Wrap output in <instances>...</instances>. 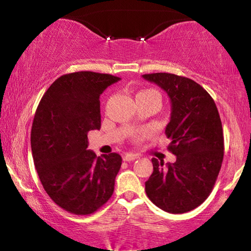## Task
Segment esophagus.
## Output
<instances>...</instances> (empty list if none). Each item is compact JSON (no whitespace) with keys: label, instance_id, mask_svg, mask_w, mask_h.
Here are the masks:
<instances>
[{"label":"esophagus","instance_id":"1","mask_svg":"<svg viewBox=\"0 0 251 251\" xmlns=\"http://www.w3.org/2000/svg\"><path fill=\"white\" fill-rule=\"evenodd\" d=\"M137 159H139L138 154L128 153V154H125V155H123V161H128V162H130V161H135Z\"/></svg>","mask_w":251,"mask_h":251}]
</instances>
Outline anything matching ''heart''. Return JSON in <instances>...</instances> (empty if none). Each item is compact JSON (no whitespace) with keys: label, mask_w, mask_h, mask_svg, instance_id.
I'll list each match as a JSON object with an SVG mask.
<instances>
[{"label":"heart","mask_w":251,"mask_h":251,"mask_svg":"<svg viewBox=\"0 0 251 251\" xmlns=\"http://www.w3.org/2000/svg\"><path fill=\"white\" fill-rule=\"evenodd\" d=\"M146 91H151V90H146ZM142 92H145V91H142ZM150 135V131L149 130H144V131H140V132H137L133 135V139L135 140H139L142 138H145V137H147Z\"/></svg>","instance_id":"b5f03b06"}]
</instances>
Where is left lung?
Masks as SVG:
<instances>
[{"instance_id": "1", "label": "left lung", "mask_w": 251, "mask_h": 251, "mask_svg": "<svg viewBox=\"0 0 251 251\" xmlns=\"http://www.w3.org/2000/svg\"><path fill=\"white\" fill-rule=\"evenodd\" d=\"M161 87L171 101L166 136L176 162L152 159L153 174L145 183L147 197L170 214H184L203 203L211 193L224 157L221 116L211 96L191 78L170 73L144 74Z\"/></svg>"}]
</instances>
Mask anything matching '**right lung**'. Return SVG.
<instances>
[{"label":"right lung","mask_w":251,"mask_h":251,"mask_svg":"<svg viewBox=\"0 0 251 251\" xmlns=\"http://www.w3.org/2000/svg\"><path fill=\"white\" fill-rule=\"evenodd\" d=\"M120 80L88 71L61 75L36 108L30 132L34 164L47 194L71 214H94L114 192L121 155L97 156L87 147L88 132L100 129L99 97Z\"/></svg>","instance_id":"1"}]
</instances>
